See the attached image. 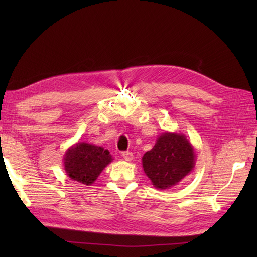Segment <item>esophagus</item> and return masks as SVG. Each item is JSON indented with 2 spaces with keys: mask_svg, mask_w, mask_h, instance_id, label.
Returning a JSON list of instances; mask_svg holds the SVG:
<instances>
[{
  "mask_svg": "<svg viewBox=\"0 0 257 257\" xmlns=\"http://www.w3.org/2000/svg\"><path fill=\"white\" fill-rule=\"evenodd\" d=\"M122 157H123V159H124L125 161H128V162L133 161V159H134L133 152H130V151H124V152H122Z\"/></svg>",
  "mask_w": 257,
  "mask_h": 257,
  "instance_id": "1",
  "label": "esophagus"
}]
</instances>
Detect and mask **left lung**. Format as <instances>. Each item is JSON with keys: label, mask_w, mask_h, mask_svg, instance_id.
Returning a JSON list of instances; mask_svg holds the SVG:
<instances>
[{"label": "left lung", "mask_w": 257, "mask_h": 257, "mask_svg": "<svg viewBox=\"0 0 257 257\" xmlns=\"http://www.w3.org/2000/svg\"><path fill=\"white\" fill-rule=\"evenodd\" d=\"M195 151L187 136L165 132L158 136L156 145L143 157V168L152 185L170 189L192 172Z\"/></svg>", "instance_id": "left-lung-1"}]
</instances>
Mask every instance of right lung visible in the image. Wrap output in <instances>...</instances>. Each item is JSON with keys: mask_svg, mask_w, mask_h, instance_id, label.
I'll list each match as a JSON object with an SVG mask.
<instances>
[{"mask_svg": "<svg viewBox=\"0 0 257 257\" xmlns=\"http://www.w3.org/2000/svg\"><path fill=\"white\" fill-rule=\"evenodd\" d=\"M63 160L65 171L70 179L90 185L113 159L110 152L102 147L77 143L66 150Z\"/></svg>", "mask_w": 257, "mask_h": 257, "instance_id": "obj_1", "label": "right lung"}]
</instances>
